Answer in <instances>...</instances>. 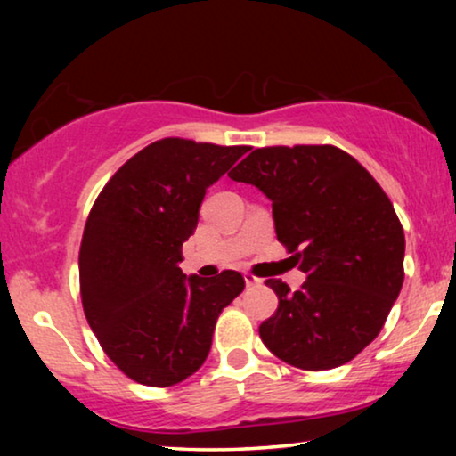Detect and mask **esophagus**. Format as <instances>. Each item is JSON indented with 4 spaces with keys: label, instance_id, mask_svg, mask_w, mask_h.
Returning a JSON list of instances; mask_svg holds the SVG:
<instances>
[{
    "label": "esophagus",
    "instance_id": "esophagus-1",
    "mask_svg": "<svg viewBox=\"0 0 456 456\" xmlns=\"http://www.w3.org/2000/svg\"><path fill=\"white\" fill-rule=\"evenodd\" d=\"M245 282H247V286H259L261 284V278L253 276L251 272H245Z\"/></svg>",
    "mask_w": 456,
    "mask_h": 456
}]
</instances>
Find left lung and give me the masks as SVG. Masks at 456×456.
Returning <instances> with one entry per match:
<instances>
[{
    "mask_svg": "<svg viewBox=\"0 0 456 456\" xmlns=\"http://www.w3.org/2000/svg\"><path fill=\"white\" fill-rule=\"evenodd\" d=\"M272 201L278 240L307 273L292 292L278 278L264 345L298 370L357 357L384 328L404 280V232L390 199L353 155L334 145L255 149L228 172Z\"/></svg>",
    "mask_w": 456,
    "mask_h": 456,
    "instance_id": "1",
    "label": "left lung"
}]
</instances>
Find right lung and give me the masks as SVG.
<instances>
[{"label":"right lung","mask_w":456,"mask_h":456,"mask_svg":"<svg viewBox=\"0 0 456 456\" xmlns=\"http://www.w3.org/2000/svg\"><path fill=\"white\" fill-rule=\"evenodd\" d=\"M247 151L167 136L133 155L93 203L80 298L103 353L134 382L166 388L192 376L222 309L245 289L234 270L186 278L178 264L208 186Z\"/></svg>","instance_id":"1"}]
</instances>
